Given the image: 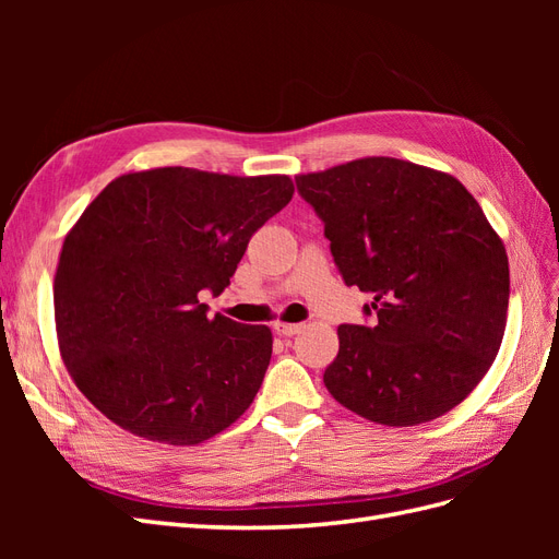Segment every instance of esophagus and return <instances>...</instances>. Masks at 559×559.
Listing matches in <instances>:
<instances>
[{
  "label": "esophagus",
  "mask_w": 559,
  "mask_h": 559,
  "mask_svg": "<svg viewBox=\"0 0 559 559\" xmlns=\"http://www.w3.org/2000/svg\"><path fill=\"white\" fill-rule=\"evenodd\" d=\"M302 329V324H286V321H277L275 333L280 335H296Z\"/></svg>",
  "instance_id": "34e87169"
}]
</instances>
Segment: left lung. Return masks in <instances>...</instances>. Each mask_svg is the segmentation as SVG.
Returning a JSON list of instances; mask_svg holds the SVG:
<instances>
[{"label":"left lung","mask_w":559,"mask_h":559,"mask_svg":"<svg viewBox=\"0 0 559 559\" xmlns=\"http://www.w3.org/2000/svg\"><path fill=\"white\" fill-rule=\"evenodd\" d=\"M296 186L324 222L347 286L373 296L370 326H337L331 396L386 427L460 405L495 364L509 312V257L478 200L431 167L368 156Z\"/></svg>","instance_id":"8db88e82"}]
</instances>
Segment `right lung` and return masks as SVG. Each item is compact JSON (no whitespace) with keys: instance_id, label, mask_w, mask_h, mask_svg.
<instances>
[{"instance_id":"obj_1","label":"right lung","mask_w":559,"mask_h":559,"mask_svg":"<svg viewBox=\"0 0 559 559\" xmlns=\"http://www.w3.org/2000/svg\"><path fill=\"white\" fill-rule=\"evenodd\" d=\"M286 175L154 167L109 181L64 235L53 282L60 357L79 392L121 429L200 445L261 389L267 326L207 317L245 249L289 205Z\"/></svg>"}]
</instances>
